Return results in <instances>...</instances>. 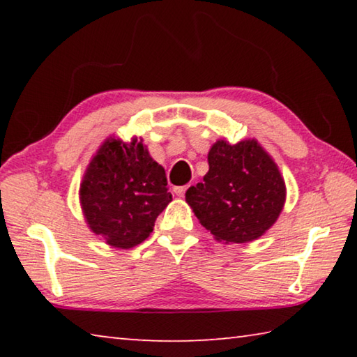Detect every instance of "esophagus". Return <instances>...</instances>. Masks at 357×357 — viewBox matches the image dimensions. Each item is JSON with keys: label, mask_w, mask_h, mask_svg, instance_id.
Wrapping results in <instances>:
<instances>
[{"label": "esophagus", "mask_w": 357, "mask_h": 357, "mask_svg": "<svg viewBox=\"0 0 357 357\" xmlns=\"http://www.w3.org/2000/svg\"><path fill=\"white\" fill-rule=\"evenodd\" d=\"M189 189V184H185V185H178V187H174L173 189V192L176 193L178 197H184V193H185V190Z\"/></svg>", "instance_id": "34e87169"}]
</instances>
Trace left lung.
I'll return each instance as SVG.
<instances>
[{
    "label": "left lung",
    "mask_w": 357,
    "mask_h": 357,
    "mask_svg": "<svg viewBox=\"0 0 357 357\" xmlns=\"http://www.w3.org/2000/svg\"><path fill=\"white\" fill-rule=\"evenodd\" d=\"M208 164L203 183L185 192V202L215 239L250 243L274 225L285 203V181L255 140H219Z\"/></svg>",
    "instance_id": "obj_1"
}]
</instances>
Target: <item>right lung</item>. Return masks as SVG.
<instances>
[{
    "label": "right lung",
    "instance_id": "obj_1",
    "mask_svg": "<svg viewBox=\"0 0 357 357\" xmlns=\"http://www.w3.org/2000/svg\"><path fill=\"white\" fill-rule=\"evenodd\" d=\"M164 167L142 142L108 138L89 164L80 185V203L89 228L118 249L143 243L172 193Z\"/></svg>",
    "mask_w": 357,
    "mask_h": 357
}]
</instances>
